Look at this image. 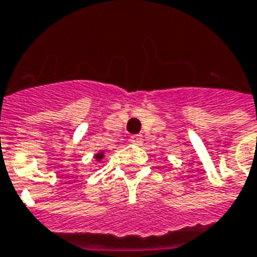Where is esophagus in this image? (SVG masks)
Wrapping results in <instances>:
<instances>
[{
    "mask_svg": "<svg viewBox=\"0 0 257 257\" xmlns=\"http://www.w3.org/2000/svg\"><path fill=\"white\" fill-rule=\"evenodd\" d=\"M131 143H134V145H142V142H143V136L142 135H134V136H131Z\"/></svg>",
    "mask_w": 257,
    "mask_h": 257,
    "instance_id": "34e87169",
    "label": "esophagus"
}]
</instances>
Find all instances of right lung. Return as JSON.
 <instances>
[{"label": "right lung", "instance_id": "obj_1", "mask_svg": "<svg viewBox=\"0 0 257 257\" xmlns=\"http://www.w3.org/2000/svg\"><path fill=\"white\" fill-rule=\"evenodd\" d=\"M103 156H104L103 153H98V154H96V159H97V160H101V159H103Z\"/></svg>", "mask_w": 257, "mask_h": 257}]
</instances>
